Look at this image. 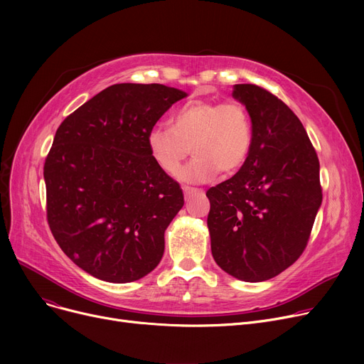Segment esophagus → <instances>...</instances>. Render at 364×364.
Returning a JSON list of instances; mask_svg holds the SVG:
<instances>
[{
  "instance_id": "34e87169",
  "label": "esophagus",
  "mask_w": 364,
  "mask_h": 364,
  "mask_svg": "<svg viewBox=\"0 0 364 364\" xmlns=\"http://www.w3.org/2000/svg\"><path fill=\"white\" fill-rule=\"evenodd\" d=\"M183 193H184V196L186 198H188V196H192V195H203V190H200V188H195V187H188V186H184L183 187Z\"/></svg>"
}]
</instances>
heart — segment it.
<instances>
[{
  "label": "heart",
  "mask_w": 364,
  "mask_h": 364,
  "mask_svg": "<svg viewBox=\"0 0 364 364\" xmlns=\"http://www.w3.org/2000/svg\"><path fill=\"white\" fill-rule=\"evenodd\" d=\"M147 147L169 176L178 174L192 151L195 158L180 172L187 183L209 181L217 172L233 176L252 149L251 117L239 102H188L172 114L171 128L155 125L149 131Z\"/></svg>",
  "instance_id": "heart-1"
}]
</instances>
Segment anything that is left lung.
Masks as SVG:
<instances>
[{
    "instance_id": "1",
    "label": "left lung",
    "mask_w": 364,
    "mask_h": 364,
    "mask_svg": "<svg viewBox=\"0 0 364 364\" xmlns=\"http://www.w3.org/2000/svg\"><path fill=\"white\" fill-rule=\"evenodd\" d=\"M252 121V149L239 172L206 192L215 262L243 282L269 280L309 243L321 205L317 153L296 114L270 91L236 84Z\"/></svg>"
}]
</instances>
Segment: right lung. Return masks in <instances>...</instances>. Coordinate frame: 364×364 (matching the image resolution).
Segmentation results:
<instances>
[{
  "label": "right lung",
  "instance_id": "obj_1",
  "mask_svg": "<svg viewBox=\"0 0 364 364\" xmlns=\"http://www.w3.org/2000/svg\"><path fill=\"white\" fill-rule=\"evenodd\" d=\"M186 95L162 84H114L57 128L44 164L47 221L88 274L128 283L162 259L184 196L151 158L147 134Z\"/></svg>",
  "mask_w": 364,
  "mask_h": 364
}]
</instances>
